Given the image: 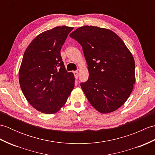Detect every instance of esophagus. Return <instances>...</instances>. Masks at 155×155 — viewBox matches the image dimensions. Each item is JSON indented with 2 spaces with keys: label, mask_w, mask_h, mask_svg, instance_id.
I'll use <instances>...</instances> for the list:
<instances>
[{
  "label": "esophagus",
  "mask_w": 155,
  "mask_h": 155,
  "mask_svg": "<svg viewBox=\"0 0 155 155\" xmlns=\"http://www.w3.org/2000/svg\"><path fill=\"white\" fill-rule=\"evenodd\" d=\"M73 73H74L75 78H76V79H77L78 77V71H74Z\"/></svg>",
  "instance_id": "obj_1"
}]
</instances>
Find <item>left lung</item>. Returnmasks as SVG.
<instances>
[{
  "label": "left lung",
  "instance_id": "obj_1",
  "mask_svg": "<svg viewBox=\"0 0 155 155\" xmlns=\"http://www.w3.org/2000/svg\"><path fill=\"white\" fill-rule=\"evenodd\" d=\"M70 37L83 48L89 76L81 87L95 109L106 114L117 110L129 97L135 83L132 54L109 29L84 26Z\"/></svg>",
  "mask_w": 155,
  "mask_h": 155
}]
</instances>
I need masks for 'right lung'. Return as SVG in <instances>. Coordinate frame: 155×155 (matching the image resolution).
I'll return each instance as SVG.
<instances>
[{
	"label": "right lung",
	"mask_w": 155,
	"mask_h": 155,
	"mask_svg": "<svg viewBox=\"0 0 155 155\" xmlns=\"http://www.w3.org/2000/svg\"><path fill=\"white\" fill-rule=\"evenodd\" d=\"M74 28L57 27L33 39L25 51L19 83L27 101L45 114L58 112L74 87V77L62 61L61 49Z\"/></svg>",
	"instance_id": "obj_1"
}]
</instances>
